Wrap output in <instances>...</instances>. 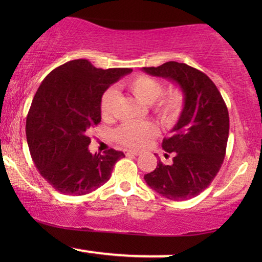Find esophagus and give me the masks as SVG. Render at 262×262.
Here are the masks:
<instances>
[{"label":"esophagus","mask_w":262,"mask_h":262,"mask_svg":"<svg viewBox=\"0 0 262 262\" xmlns=\"http://www.w3.org/2000/svg\"><path fill=\"white\" fill-rule=\"evenodd\" d=\"M125 154L138 156V155H140V151H138V150H125Z\"/></svg>","instance_id":"esophagus-1"}]
</instances>
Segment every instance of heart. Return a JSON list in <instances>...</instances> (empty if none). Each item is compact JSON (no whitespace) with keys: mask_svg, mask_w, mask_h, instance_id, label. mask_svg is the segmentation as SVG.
Listing matches in <instances>:
<instances>
[{"mask_svg":"<svg viewBox=\"0 0 262 262\" xmlns=\"http://www.w3.org/2000/svg\"><path fill=\"white\" fill-rule=\"evenodd\" d=\"M138 100L145 104H151L152 111L160 121L173 123L182 112L185 96L179 87L164 91V86L158 79L148 75H135L123 83ZM117 91L108 89L101 97L100 110L104 119H110L113 114ZM156 134V128L151 123H124L116 130V139L129 148H141L146 145Z\"/></svg>","mask_w":262,"mask_h":262,"instance_id":"1","label":"heart"}]
</instances>
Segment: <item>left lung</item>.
<instances>
[{
    "label": "left lung",
    "instance_id": "obj_1",
    "mask_svg": "<svg viewBox=\"0 0 262 262\" xmlns=\"http://www.w3.org/2000/svg\"><path fill=\"white\" fill-rule=\"evenodd\" d=\"M143 71L172 81L185 96L173 135L162 140L165 151L173 155L172 164L159 160L144 180L165 198L189 200L208 187L223 164L229 135L228 108L213 81L183 62L169 61Z\"/></svg>",
    "mask_w": 262,
    "mask_h": 262
}]
</instances>
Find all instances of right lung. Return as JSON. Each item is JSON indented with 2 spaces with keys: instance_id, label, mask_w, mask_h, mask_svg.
I'll return each mask as SVG.
<instances>
[{
  "instance_id": "add662e5",
  "label": "right lung",
  "mask_w": 262,
  "mask_h": 262,
  "mask_svg": "<svg viewBox=\"0 0 262 262\" xmlns=\"http://www.w3.org/2000/svg\"><path fill=\"white\" fill-rule=\"evenodd\" d=\"M132 71L71 60L54 69L39 86L27 116V141L39 173L60 193L82 196L95 191L124 158L114 149L91 154L87 132L101 122L104 91Z\"/></svg>"
}]
</instances>
